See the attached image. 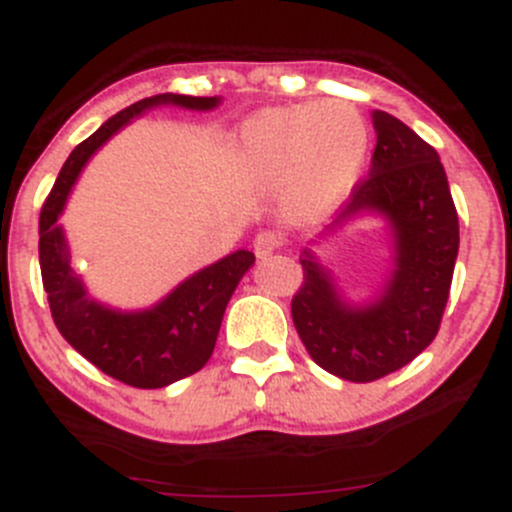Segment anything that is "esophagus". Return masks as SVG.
<instances>
[{"label": "esophagus", "mask_w": 512, "mask_h": 512, "mask_svg": "<svg viewBox=\"0 0 512 512\" xmlns=\"http://www.w3.org/2000/svg\"><path fill=\"white\" fill-rule=\"evenodd\" d=\"M252 245H255V255L265 260V257H270L272 252L280 250L282 237H280V232H275V230H262V232H257V237Z\"/></svg>", "instance_id": "obj_1"}]
</instances>
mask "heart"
Masks as SVG:
<instances>
[{
  "label": "heart",
  "instance_id": "heart-1",
  "mask_svg": "<svg viewBox=\"0 0 512 512\" xmlns=\"http://www.w3.org/2000/svg\"><path fill=\"white\" fill-rule=\"evenodd\" d=\"M369 131L352 103H294L255 113L242 126L240 163L260 180H282L292 218H319L352 188Z\"/></svg>",
  "mask_w": 512,
  "mask_h": 512
}]
</instances>
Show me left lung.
I'll return each instance as SVG.
<instances>
[{"label": "left lung", "mask_w": 512, "mask_h": 512, "mask_svg": "<svg viewBox=\"0 0 512 512\" xmlns=\"http://www.w3.org/2000/svg\"><path fill=\"white\" fill-rule=\"evenodd\" d=\"M376 148L342 213L376 210L391 220L396 270L384 297L344 307L307 255L292 297V322L309 356L339 379L376 381L414 361L436 339L458 255V213L438 153L406 123L374 111Z\"/></svg>", "instance_id": "left-lung-1"}]
</instances>
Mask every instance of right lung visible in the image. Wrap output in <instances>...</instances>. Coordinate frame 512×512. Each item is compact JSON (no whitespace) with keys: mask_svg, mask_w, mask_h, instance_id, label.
Returning <instances> with one entry per match:
<instances>
[{"mask_svg":"<svg viewBox=\"0 0 512 512\" xmlns=\"http://www.w3.org/2000/svg\"><path fill=\"white\" fill-rule=\"evenodd\" d=\"M158 103H178L185 108L208 111L218 106V98L158 94L118 111L94 136L71 151L39 215L41 282L56 329L96 369L133 389H163L208 364L218 342L227 302L240 277L255 262L250 250L232 252L185 280L163 302L146 312H111L86 299L84 285L69 265V247L61 227H56V220L91 153L103 146L123 123Z\"/></svg>","mask_w":512,"mask_h":512,"instance_id":"add662e5","label":"right lung"}]
</instances>
